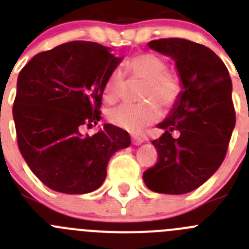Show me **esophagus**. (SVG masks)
Returning a JSON list of instances; mask_svg holds the SVG:
<instances>
[{
	"instance_id": "obj_1",
	"label": "esophagus",
	"mask_w": 249,
	"mask_h": 249,
	"mask_svg": "<svg viewBox=\"0 0 249 249\" xmlns=\"http://www.w3.org/2000/svg\"><path fill=\"white\" fill-rule=\"evenodd\" d=\"M131 141H133L134 145H140V144H142V142H144V139H141L140 136L133 135V136H131Z\"/></svg>"
}]
</instances>
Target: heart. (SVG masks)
Masks as SVG:
<instances>
[{
  "instance_id": "heart-1",
  "label": "heart",
  "mask_w": 249,
  "mask_h": 249,
  "mask_svg": "<svg viewBox=\"0 0 249 249\" xmlns=\"http://www.w3.org/2000/svg\"><path fill=\"white\" fill-rule=\"evenodd\" d=\"M166 69V62L154 53H140L130 58L126 71L145 79L140 91V99L145 102L111 108L108 111L109 122L129 131H139L158 119L160 115L158 104L165 109L174 107L180 98L182 86L180 78ZM123 87L124 75L119 69H114L105 82L103 95L108 102H115L119 99Z\"/></svg>"
}]
</instances>
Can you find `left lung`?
Segmentation results:
<instances>
[{"label": "left lung", "mask_w": 249, "mask_h": 249, "mask_svg": "<svg viewBox=\"0 0 249 249\" xmlns=\"http://www.w3.org/2000/svg\"><path fill=\"white\" fill-rule=\"evenodd\" d=\"M150 49L175 60L181 95L152 141L159 161L142 175L159 194L182 195L205 183L221 166L236 125L232 82L225 63L207 47L182 38H162ZM178 131L179 138H172Z\"/></svg>", "instance_id": "obj_1"}]
</instances>
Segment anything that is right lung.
Returning <instances> with one entry per match:
<instances>
[{"instance_id":"add662e5","label":"right lung","mask_w":249,"mask_h":249,"mask_svg":"<svg viewBox=\"0 0 249 249\" xmlns=\"http://www.w3.org/2000/svg\"><path fill=\"white\" fill-rule=\"evenodd\" d=\"M123 58L95 42L74 41L37 55L17 79L13 120L18 147L47 187L69 195L99 189L118 150L130 146L125 130L104 124L93 136L104 84Z\"/></svg>"}]
</instances>
